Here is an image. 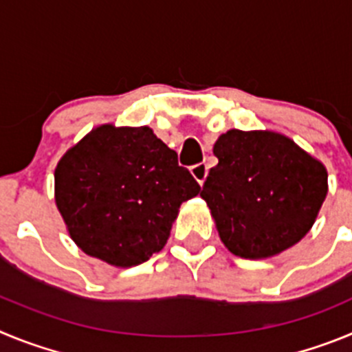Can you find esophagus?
I'll list each match as a JSON object with an SVG mask.
<instances>
[{
    "instance_id": "esophagus-1",
    "label": "esophagus",
    "mask_w": 352,
    "mask_h": 352,
    "mask_svg": "<svg viewBox=\"0 0 352 352\" xmlns=\"http://www.w3.org/2000/svg\"><path fill=\"white\" fill-rule=\"evenodd\" d=\"M190 173H192V176H194V178L197 179L201 185H203L204 179H206V176H208V166L206 164H195V166L190 167Z\"/></svg>"
}]
</instances>
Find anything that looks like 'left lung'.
<instances>
[{
    "label": "left lung",
    "mask_w": 352,
    "mask_h": 352,
    "mask_svg": "<svg viewBox=\"0 0 352 352\" xmlns=\"http://www.w3.org/2000/svg\"><path fill=\"white\" fill-rule=\"evenodd\" d=\"M201 197L229 252L266 259L296 245L328 194V173L294 141L276 132L229 130L213 146Z\"/></svg>",
    "instance_id": "8db88e82"
}]
</instances>
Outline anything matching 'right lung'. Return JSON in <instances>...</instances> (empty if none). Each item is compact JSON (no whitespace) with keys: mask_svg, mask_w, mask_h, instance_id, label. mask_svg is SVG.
Instances as JSON below:
<instances>
[{"mask_svg":"<svg viewBox=\"0 0 352 352\" xmlns=\"http://www.w3.org/2000/svg\"><path fill=\"white\" fill-rule=\"evenodd\" d=\"M201 186L149 126L102 125L63 155L54 199L68 234L88 256L118 268L167 243L182 203Z\"/></svg>","mask_w":352,"mask_h":352,"instance_id":"obj_1","label":"right lung"}]
</instances>
